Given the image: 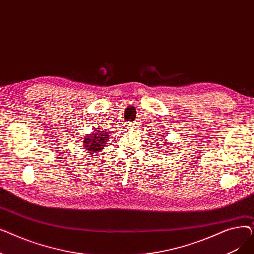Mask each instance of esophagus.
I'll return each instance as SVG.
<instances>
[{"label":"esophagus","instance_id":"1","mask_svg":"<svg viewBox=\"0 0 254 254\" xmlns=\"http://www.w3.org/2000/svg\"><path fill=\"white\" fill-rule=\"evenodd\" d=\"M127 128H134V127H136V125H135L134 123H128V124H127Z\"/></svg>","mask_w":254,"mask_h":254}]
</instances>
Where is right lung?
<instances>
[{
  "label": "right lung",
  "mask_w": 254,
  "mask_h": 254,
  "mask_svg": "<svg viewBox=\"0 0 254 254\" xmlns=\"http://www.w3.org/2000/svg\"><path fill=\"white\" fill-rule=\"evenodd\" d=\"M93 134L96 135H92L84 140V143H85L84 145L86 147V150L91 152H98L103 149L109 135L106 134L105 131H101V130L93 132Z\"/></svg>",
  "instance_id": "add662e5"
}]
</instances>
